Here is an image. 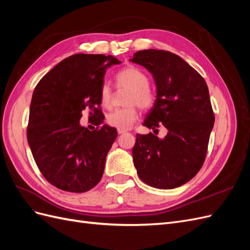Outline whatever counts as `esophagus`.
<instances>
[{
    "label": "esophagus",
    "mask_w": 250,
    "mask_h": 250,
    "mask_svg": "<svg viewBox=\"0 0 250 250\" xmlns=\"http://www.w3.org/2000/svg\"><path fill=\"white\" fill-rule=\"evenodd\" d=\"M126 131L125 130H122V129H118V133L119 134H123V133H125Z\"/></svg>",
    "instance_id": "34e87169"
}]
</instances>
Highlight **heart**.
<instances>
[{
	"mask_svg": "<svg viewBox=\"0 0 250 250\" xmlns=\"http://www.w3.org/2000/svg\"><path fill=\"white\" fill-rule=\"evenodd\" d=\"M116 83L119 89H128L125 104L129 106L115 109L106 117L108 125L118 129H128L138 119V111L134 105L146 109L153 105L155 96L149 87V78L145 72L135 66H128L116 75ZM112 90L108 83L104 82L100 87V102L102 106L110 107Z\"/></svg>",
	"mask_w": 250,
	"mask_h": 250,
	"instance_id": "heart-1",
	"label": "heart"
}]
</instances>
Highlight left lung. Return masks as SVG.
Instances as JSON below:
<instances>
[{
  "label": "left lung",
  "instance_id": "8db88e82",
  "mask_svg": "<svg viewBox=\"0 0 250 250\" xmlns=\"http://www.w3.org/2000/svg\"><path fill=\"white\" fill-rule=\"evenodd\" d=\"M151 73L156 98L144 126L168 130L164 139L137 134L134 167L148 186L169 190L185 185L202 167L215 117L201 75L169 51L142 50L129 59Z\"/></svg>",
  "mask_w": 250,
  "mask_h": 250
}]
</instances>
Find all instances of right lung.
<instances>
[{
    "instance_id": "add662e5",
    "label": "right lung",
    "mask_w": 250,
    "mask_h": 250,
    "mask_svg": "<svg viewBox=\"0 0 250 250\" xmlns=\"http://www.w3.org/2000/svg\"><path fill=\"white\" fill-rule=\"evenodd\" d=\"M121 62L111 55L75 54L37 83L30 104L27 140L40 171L62 191L83 193L101 180L117 130L99 108L106 70ZM97 117L90 132L80 124L82 110Z\"/></svg>"
}]
</instances>
